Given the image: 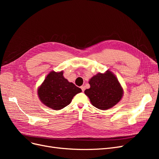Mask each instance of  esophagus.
Masks as SVG:
<instances>
[{"label":"esophagus","mask_w":159,"mask_h":159,"mask_svg":"<svg viewBox=\"0 0 159 159\" xmlns=\"http://www.w3.org/2000/svg\"><path fill=\"white\" fill-rule=\"evenodd\" d=\"M81 90H82V91H84V90L85 89V87L84 85H82V86H81Z\"/></svg>","instance_id":"obj_1"}]
</instances>
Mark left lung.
I'll use <instances>...</instances> for the list:
<instances>
[{"label":"left lung","mask_w":159,"mask_h":159,"mask_svg":"<svg viewBox=\"0 0 159 159\" xmlns=\"http://www.w3.org/2000/svg\"><path fill=\"white\" fill-rule=\"evenodd\" d=\"M90 88L84 93L96 108L106 110L113 107L121 99L123 89L111 71L98 73L89 80Z\"/></svg>","instance_id":"1"}]
</instances>
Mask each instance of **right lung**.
Wrapping results in <instances>:
<instances>
[{"instance_id": "1", "label": "right lung", "mask_w": 159, "mask_h": 159, "mask_svg": "<svg viewBox=\"0 0 159 159\" xmlns=\"http://www.w3.org/2000/svg\"><path fill=\"white\" fill-rule=\"evenodd\" d=\"M63 71H52L38 89L41 102L54 110H60L68 105L74 96L81 89L73 83L69 82L64 75Z\"/></svg>"}]
</instances>
